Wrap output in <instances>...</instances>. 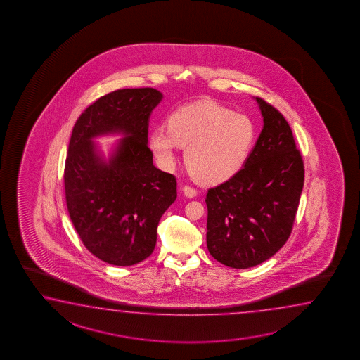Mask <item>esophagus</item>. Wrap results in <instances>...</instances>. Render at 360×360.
Segmentation results:
<instances>
[{
  "mask_svg": "<svg viewBox=\"0 0 360 360\" xmlns=\"http://www.w3.org/2000/svg\"><path fill=\"white\" fill-rule=\"evenodd\" d=\"M181 191H183L184 195L186 198H194L197 195V191L194 188L189 186V185H184L183 188H181Z\"/></svg>",
  "mask_w": 360,
  "mask_h": 360,
  "instance_id": "34e87169",
  "label": "esophagus"
}]
</instances>
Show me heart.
I'll return each mask as SVG.
<instances>
[{"label": "heart", "instance_id": "b5f03b06", "mask_svg": "<svg viewBox=\"0 0 360 360\" xmlns=\"http://www.w3.org/2000/svg\"><path fill=\"white\" fill-rule=\"evenodd\" d=\"M253 141L254 125L248 116L202 101L171 113L167 130H152L149 147L165 169L175 166L179 147H186L185 163L194 179L219 184L239 172Z\"/></svg>", "mask_w": 360, "mask_h": 360}]
</instances>
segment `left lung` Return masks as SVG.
<instances>
[{
	"label": "left lung",
	"instance_id": "1",
	"mask_svg": "<svg viewBox=\"0 0 360 360\" xmlns=\"http://www.w3.org/2000/svg\"><path fill=\"white\" fill-rule=\"evenodd\" d=\"M263 129L243 169L207 193V248L227 267L249 268L289 239L304 185V165L288 121L255 97Z\"/></svg>",
	"mask_w": 360,
	"mask_h": 360
}]
</instances>
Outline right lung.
<instances>
[{
  "instance_id": "1",
  "label": "right lung",
  "mask_w": 360,
  "mask_h": 360,
  "mask_svg": "<svg viewBox=\"0 0 360 360\" xmlns=\"http://www.w3.org/2000/svg\"><path fill=\"white\" fill-rule=\"evenodd\" d=\"M153 88L119 89L80 115L65 163L71 222L85 248L113 266H133L153 253L157 227L177 197L176 179L153 165L149 117L162 101ZM123 138L106 159L95 139Z\"/></svg>"
}]
</instances>
